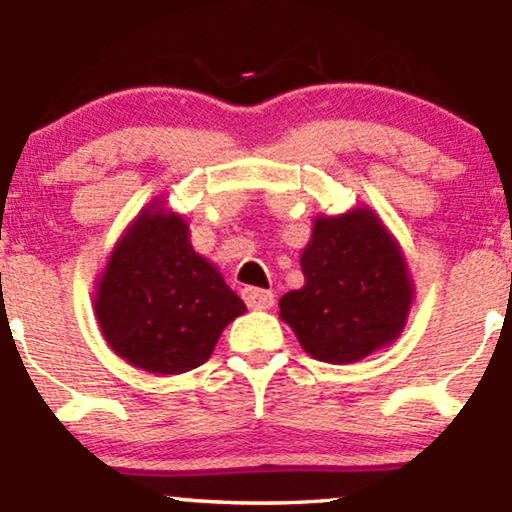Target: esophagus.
<instances>
[{
  "mask_svg": "<svg viewBox=\"0 0 512 512\" xmlns=\"http://www.w3.org/2000/svg\"><path fill=\"white\" fill-rule=\"evenodd\" d=\"M243 301L250 310H269L274 305V293L248 286V289H243Z\"/></svg>",
  "mask_w": 512,
  "mask_h": 512,
  "instance_id": "obj_1",
  "label": "esophagus"
}]
</instances>
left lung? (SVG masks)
<instances>
[{
	"instance_id": "obj_1",
	"label": "left lung",
	"mask_w": 512,
	"mask_h": 512,
	"mask_svg": "<svg viewBox=\"0 0 512 512\" xmlns=\"http://www.w3.org/2000/svg\"><path fill=\"white\" fill-rule=\"evenodd\" d=\"M303 289L279 301V317L317 361L356 363L402 334L414 281L397 238L370 207L320 214L303 248Z\"/></svg>"
}]
</instances>
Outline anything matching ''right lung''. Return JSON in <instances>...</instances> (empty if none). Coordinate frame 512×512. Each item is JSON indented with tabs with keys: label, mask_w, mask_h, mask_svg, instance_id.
Wrapping results in <instances>:
<instances>
[{
	"label": "right lung",
	"mask_w": 512,
	"mask_h": 512,
	"mask_svg": "<svg viewBox=\"0 0 512 512\" xmlns=\"http://www.w3.org/2000/svg\"><path fill=\"white\" fill-rule=\"evenodd\" d=\"M105 342L129 366L178 375L202 366L245 303L190 243V226L154 199L110 252L93 293Z\"/></svg>",
	"instance_id": "1"
}]
</instances>
